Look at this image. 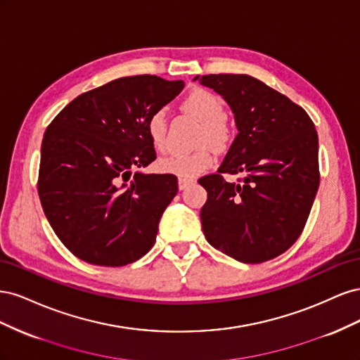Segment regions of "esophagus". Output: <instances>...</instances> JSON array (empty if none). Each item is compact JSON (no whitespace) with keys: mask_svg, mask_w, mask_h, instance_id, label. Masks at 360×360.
<instances>
[{"mask_svg":"<svg viewBox=\"0 0 360 360\" xmlns=\"http://www.w3.org/2000/svg\"><path fill=\"white\" fill-rule=\"evenodd\" d=\"M192 183H193V180H189V179H179V189L184 191Z\"/></svg>","mask_w":360,"mask_h":360,"instance_id":"34e87169","label":"esophagus"}]
</instances>
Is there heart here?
<instances>
[{"label": "heart", "instance_id": "b5f03b06", "mask_svg": "<svg viewBox=\"0 0 360 360\" xmlns=\"http://www.w3.org/2000/svg\"><path fill=\"white\" fill-rule=\"evenodd\" d=\"M184 111L202 123L198 144H210L214 148H224L228 143V129L225 126L226 108L221 97L209 90L197 89L188 94L183 102ZM147 134L158 150L167 147V114L163 110L155 111L148 117ZM212 151L204 147L192 153H174L160 158L158 167L162 172L179 179H195L213 165Z\"/></svg>", "mask_w": 360, "mask_h": 360}]
</instances>
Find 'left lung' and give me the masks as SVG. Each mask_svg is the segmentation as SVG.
<instances>
[{
    "label": "left lung",
    "instance_id": "8db88e82",
    "mask_svg": "<svg viewBox=\"0 0 360 360\" xmlns=\"http://www.w3.org/2000/svg\"><path fill=\"white\" fill-rule=\"evenodd\" d=\"M231 108L238 130L207 191L202 231L213 248L242 263H263L292 246L320 184L319 135L303 108L249 75H204ZM222 173H243L228 184Z\"/></svg>",
    "mask_w": 360,
    "mask_h": 360
}]
</instances>
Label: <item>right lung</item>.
Returning a JSON list of instances; mask_svg holds the SVG:
<instances>
[{
  "label": "right lung",
  "instance_id": "obj_1",
  "mask_svg": "<svg viewBox=\"0 0 360 360\" xmlns=\"http://www.w3.org/2000/svg\"><path fill=\"white\" fill-rule=\"evenodd\" d=\"M183 86L155 75L126 76L78 96L48 126L40 202L57 237L82 261L120 267L153 248L177 177L131 174L156 159L148 117Z\"/></svg>",
  "mask_w": 360,
  "mask_h": 360
}]
</instances>
